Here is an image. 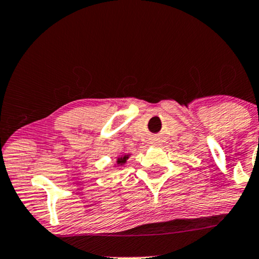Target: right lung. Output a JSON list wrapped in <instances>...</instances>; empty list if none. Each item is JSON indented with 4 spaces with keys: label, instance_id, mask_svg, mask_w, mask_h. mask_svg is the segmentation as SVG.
<instances>
[{
    "label": "right lung",
    "instance_id": "obj_1",
    "mask_svg": "<svg viewBox=\"0 0 259 259\" xmlns=\"http://www.w3.org/2000/svg\"><path fill=\"white\" fill-rule=\"evenodd\" d=\"M130 155L132 154H124V155H120V157H118L113 166L117 167V166H123V165H125L126 160L130 158Z\"/></svg>",
    "mask_w": 259,
    "mask_h": 259
}]
</instances>
